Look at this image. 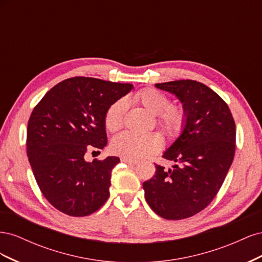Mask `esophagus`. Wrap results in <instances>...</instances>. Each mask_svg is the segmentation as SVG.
<instances>
[{
  "label": "esophagus",
  "mask_w": 262,
  "mask_h": 262,
  "mask_svg": "<svg viewBox=\"0 0 262 262\" xmlns=\"http://www.w3.org/2000/svg\"><path fill=\"white\" fill-rule=\"evenodd\" d=\"M121 161H122L123 163L129 164V165H137V164L139 163V162L136 161V160H130V158H125V157H122Z\"/></svg>",
  "instance_id": "obj_1"
}]
</instances>
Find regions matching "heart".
<instances>
[{"instance_id": "obj_1", "label": "heart", "mask_w": 262, "mask_h": 262, "mask_svg": "<svg viewBox=\"0 0 262 262\" xmlns=\"http://www.w3.org/2000/svg\"><path fill=\"white\" fill-rule=\"evenodd\" d=\"M133 100L143 106L148 113L156 116L158 128L167 138L180 136L187 123V114L179 105H169L167 95L155 89H144L133 96ZM126 112L125 99H119L110 106L104 116L107 131L116 132L122 126ZM160 147V141L153 136H137L130 132L118 134L112 141L110 148L116 155L130 160L144 157L155 153Z\"/></svg>"}]
</instances>
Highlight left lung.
<instances>
[{
    "mask_svg": "<svg viewBox=\"0 0 262 262\" xmlns=\"http://www.w3.org/2000/svg\"><path fill=\"white\" fill-rule=\"evenodd\" d=\"M175 94L187 114L180 137L166 150L171 169L155 165L143 182L145 200L166 220H184L201 212L223 185L234 160L236 126L226 102L210 87L192 80L155 85Z\"/></svg>",
    "mask_w": 262,
    "mask_h": 262,
    "instance_id": "obj_1",
    "label": "left lung"
}]
</instances>
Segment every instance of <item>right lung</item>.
Wrapping results in <instances>:
<instances>
[{
  "label": "right lung",
  "mask_w": 262,
  "mask_h": 262,
  "mask_svg": "<svg viewBox=\"0 0 262 262\" xmlns=\"http://www.w3.org/2000/svg\"><path fill=\"white\" fill-rule=\"evenodd\" d=\"M131 84L76 76L53 86L38 102L27 126V156L47 200L70 216L90 215L109 198L119 157L85 161L107 144L104 116Z\"/></svg>",
  "instance_id": "1"
}]
</instances>
